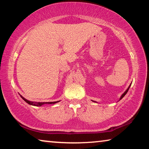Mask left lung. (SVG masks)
Returning <instances> with one entry per match:
<instances>
[{
  "instance_id": "8db88e82",
  "label": "left lung",
  "mask_w": 149,
  "mask_h": 149,
  "mask_svg": "<svg viewBox=\"0 0 149 149\" xmlns=\"http://www.w3.org/2000/svg\"><path fill=\"white\" fill-rule=\"evenodd\" d=\"M132 83H131V84L129 85V87H128V88H127V89H126L125 90V91L124 92V93H123V94L122 95H121V97H120V99H119V100H120L121 99H122V98L123 97H124V96L126 95V93H127V91H128V90H129V89H130V86H131V85H132ZM92 101L93 102H96V101H93V100H92Z\"/></svg>"
}]
</instances>
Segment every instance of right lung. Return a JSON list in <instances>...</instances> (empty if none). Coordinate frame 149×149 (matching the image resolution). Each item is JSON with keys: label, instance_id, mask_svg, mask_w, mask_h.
Returning a JSON list of instances; mask_svg holds the SVG:
<instances>
[{"label": "right lung", "instance_id": "right-lung-1", "mask_svg": "<svg viewBox=\"0 0 149 149\" xmlns=\"http://www.w3.org/2000/svg\"><path fill=\"white\" fill-rule=\"evenodd\" d=\"M20 97H22V99H23L24 101H26L27 104H29L30 105H32V106H35V107H41V106L44 105V104H56V103L60 102V100H58V101H55V102H33V101H30V100H27L26 99H25L24 97H22V95H20Z\"/></svg>", "mask_w": 149, "mask_h": 149}]
</instances>
